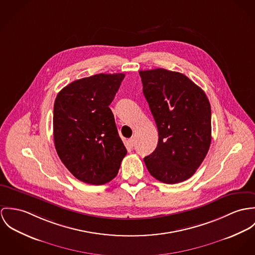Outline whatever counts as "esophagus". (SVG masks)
<instances>
[{
    "label": "esophagus",
    "mask_w": 255,
    "mask_h": 255,
    "mask_svg": "<svg viewBox=\"0 0 255 255\" xmlns=\"http://www.w3.org/2000/svg\"><path fill=\"white\" fill-rule=\"evenodd\" d=\"M134 143H135V140H134V138H132V139H129V140H128V144H129V146H130V147H133V146H134Z\"/></svg>",
    "instance_id": "obj_1"
}]
</instances>
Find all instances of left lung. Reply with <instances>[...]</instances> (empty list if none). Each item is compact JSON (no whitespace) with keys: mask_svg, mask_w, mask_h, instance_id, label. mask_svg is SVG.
Masks as SVG:
<instances>
[{"mask_svg":"<svg viewBox=\"0 0 255 255\" xmlns=\"http://www.w3.org/2000/svg\"><path fill=\"white\" fill-rule=\"evenodd\" d=\"M142 92L158 130V143L144 157L152 177L165 184L191 178L211 142V108L186 75L163 68L141 70Z\"/></svg>","mask_w":255,"mask_h":255,"instance_id":"8db88e82","label":"left lung"}]
</instances>
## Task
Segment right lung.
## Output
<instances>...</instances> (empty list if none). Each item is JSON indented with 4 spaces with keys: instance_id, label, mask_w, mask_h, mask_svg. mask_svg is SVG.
<instances>
[{
    "instance_id": "right-lung-1",
    "label": "right lung",
    "mask_w": 255,
    "mask_h": 255,
    "mask_svg": "<svg viewBox=\"0 0 255 255\" xmlns=\"http://www.w3.org/2000/svg\"><path fill=\"white\" fill-rule=\"evenodd\" d=\"M125 74L100 73L75 80L54 106V141L70 173L91 185H104L118 173L127 149L109 106Z\"/></svg>"
}]
</instances>
